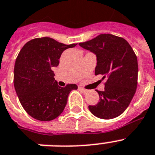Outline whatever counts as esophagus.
<instances>
[{"label": "esophagus", "mask_w": 155, "mask_h": 155, "mask_svg": "<svg viewBox=\"0 0 155 155\" xmlns=\"http://www.w3.org/2000/svg\"><path fill=\"white\" fill-rule=\"evenodd\" d=\"M79 90H81L82 92H88V90H87V89L82 88V87H79Z\"/></svg>", "instance_id": "1"}]
</instances>
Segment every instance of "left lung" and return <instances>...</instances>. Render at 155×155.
Segmentation results:
<instances>
[{
    "mask_svg": "<svg viewBox=\"0 0 155 155\" xmlns=\"http://www.w3.org/2000/svg\"><path fill=\"white\" fill-rule=\"evenodd\" d=\"M79 45L96 54L95 74L107 78L104 91H97L100 102L88 109L102 119L117 117L129 107L137 90L138 63L134 51L126 40L109 34H100Z\"/></svg>",
    "mask_w": 155,
    "mask_h": 155,
    "instance_id": "1",
    "label": "left lung"
}]
</instances>
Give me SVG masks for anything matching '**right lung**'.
<instances>
[{
  "label": "right lung",
  "instance_id": "add662e5",
  "mask_svg": "<svg viewBox=\"0 0 155 155\" xmlns=\"http://www.w3.org/2000/svg\"><path fill=\"white\" fill-rule=\"evenodd\" d=\"M76 45L45 37L30 40L22 48L15 63L14 86L21 105L29 115L48 121L63 111L69 93L78 86L68 84L64 88L59 87L51 68L59 65L64 50Z\"/></svg>",
  "mask_w": 155,
  "mask_h": 155
}]
</instances>
